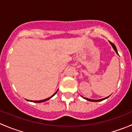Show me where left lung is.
<instances>
[{
    "label": "left lung",
    "mask_w": 132,
    "mask_h": 132,
    "mask_svg": "<svg viewBox=\"0 0 132 132\" xmlns=\"http://www.w3.org/2000/svg\"><path fill=\"white\" fill-rule=\"evenodd\" d=\"M110 45H112V48H114V50H115V52H116V54H118V51H117V48H116V47L115 45H114V44H113V43H110ZM109 96H109L106 97V98H102V99H100V100H92V99H89V98H84V97H83V96H82V98H84V99H86V100H87V101H90V102H101V101L107 99V98H109Z\"/></svg>",
    "instance_id": "8db88e82"
}]
</instances>
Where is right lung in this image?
Segmentation results:
<instances>
[{
    "mask_svg": "<svg viewBox=\"0 0 132 132\" xmlns=\"http://www.w3.org/2000/svg\"><path fill=\"white\" fill-rule=\"evenodd\" d=\"M58 91V89H57V91L56 92H55V93H54V94H53L52 96H50V97H49V98H46V99H45V100H39V101H32V100H27V101H29V102H34V103H41V102H46V101H47V100H48L49 99H50V98H52L53 96H54V95H55V94H56L57 93V92Z\"/></svg>",
    "mask_w": 132,
    "mask_h": 132,
    "instance_id": "right-lung-1",
    "label": "right lung"
}]
</instances>
